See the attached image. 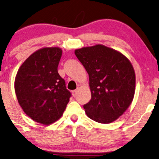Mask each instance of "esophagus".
Returning a JSON list of instances; mask_svg holds the SVG:
<instances>
[{"label": "esophagus", "mask_w": 159, "mask_h": 159, "mask_svg": "<svg viewBox=\"0 0 159 159\" xmlns=\"http://www.w3.org/2000/svg\"><path fill=\"white\" fill-rule=\"evenodd\" d=\"M76 93H77V90H73V92H72V94H73V97L75 96Z\"/></svg>", "instance_id": "1"}]
</instances>
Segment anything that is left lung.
<instances>
[{"mask_svg": "<svg viewBox=\"0 0 159 159\" xmlns=\"http://www.w3.org/2000/svg\"><path fill=\"white\" fill-rule=\"evenodd\" d=\"M89 77L92 98L84 105L86 115L101 124L114 121L132 103L135 73L121 53L103 45L75 51Z\"/></svg>", "mask_w": 159, "mask_h": 159, "instance_id": "1", "label": "left lung"}]
</instances>
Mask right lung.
Returning a JSON list of instances; mask_svg holds the SVG:
<instances>
[{"label": "right lung", "mask_w": 159, "mask_h": 159, "mask_svg": "<svg viewBox=\"0 0 159 159\" xmlns=\"http://www.w3.org/2000/svg\"><path fill=\"white\" fill-rule=\"evenodd\" d=\"M62 52L58 47L36 51L21 65L16 75L14 89L19 104L40 124L48 125L57 120L71 97L57 71Z\"/></svg>", "instance_id": "add662e5"}]
</instances>
